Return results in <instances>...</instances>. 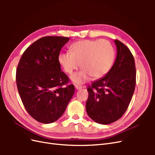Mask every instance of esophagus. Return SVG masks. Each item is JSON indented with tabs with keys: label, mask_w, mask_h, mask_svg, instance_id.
<instances>
[{
	"label": "esophagus",
	"mask_w": 155,
	"mask_h": 155,
	"mask_svg": "<svg viewBox=\"0 0 155 155\" xmlns=\"http://www.w3.org/2000/svg\"><path fill=\"white\" fill-rule=\"evenodd\" d=\"M75 88H76V89H77V90H80V89H81L83 88V87L76 85H75Z\"/></svg>",
	"instance_id": "1"
}]
</instances>
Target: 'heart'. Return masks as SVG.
Instances as JSON below:
<instances>
[{"instance_id":"b5f03b06","label":"heart","mask_w":155,"mask_h":155,"mask_svg":"<svg viewBox=\"0 0 155 155\" xmlns=\"http://www.w3.org/2000/svg\"><path fill=\"white\" fill-rule=\"evenodd\" d=\"M70 53H61L58 62L64 71L71 74L80 64V72L70 77L76 84L87 82L92 77L98 79L110 71L114 62L116 52L114 46L105 39H86L76 42L70 47Z\"/></svg>"}]
</instances>
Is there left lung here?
<instances>
[{
  "label": "left lung",
  "instance_id": "8db88e82",
  "mask_svg": "<svg viewBox=\"0 0 155 155\" xmlns=\"http://www.w3.org/2000/svg\"><path fill=\"white\" fill-rule=\"evenodd\" d=\"M115 62L104 77L88 87L86 110L96 123L107 125L120 119L127 109L136 85L134 59L129 49L118 40Z\"/></svg>",
  "mask_w": 155,
  "mask_h": 155
}]
</instances>
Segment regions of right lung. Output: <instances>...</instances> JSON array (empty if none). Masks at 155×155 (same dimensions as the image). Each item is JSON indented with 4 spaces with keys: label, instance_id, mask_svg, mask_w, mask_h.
I'll return each mask as SVG.
<instances>
[{
    "label": "right lung",
    "instance_id": "add662e5",
    "mask_svg": "<svg viewBox=\"0 0 155 155\" xmlns=\"http://www.w3.org/2000/svg\"><path fill=\"white\" fill-rule=\"evenodd\" d=\"M68 37H44L25 51L18 63L16 82L26 110L37 121L51 124L61 116L75 88L61 69L58 55Z\"/></svg>",
    "mask_w": 155,
    "mask_h": 155
}]
</instances>
